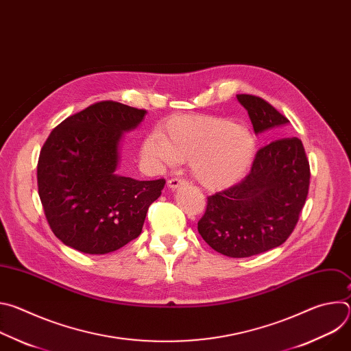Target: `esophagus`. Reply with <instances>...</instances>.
I'll return each instance as SVG.
<instances>
[{
  "mask_svg": "<svg viewBox=\"0 0 351 351\" xmlns=\"http://www.w3.org/2000/svg\"><path fill=\"white\" fill-rule=\"evenodd\" d=\"M167 184H168L169 189L175 190V189H178V187H180V186H184V184H186V180H183V179H180V178H171Z\"/></svg>",
  "mask_w": 351,
  "mask_h": 351,
  "instance_id": "1",
  "label": "esophagus"
}]
</instances>
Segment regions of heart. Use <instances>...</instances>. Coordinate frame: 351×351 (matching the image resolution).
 Instances as JSON below:
<instances>
[{
	"instance_id": "1",
	"label": "heart",
	"mask_w": 351,
	"mask_h": 351,
	"mask_svg": "<svg viewBox=\"0 0 351 351\" xmlns=\"http://www.w3.org/2000/svg\"><path fill=\"white\" fill-rule=\"evenodd\" d=\"M143 153L158 167L189 160L199 184L221 190L245 175L256 154V137L247 125L228 118L186 115L171 119L162 133H149Z\"/></svg>"
}]
</instances>
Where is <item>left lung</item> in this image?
I'll return each mask as SVG.
<instances>
[{
    "mask_svg": "<svg viewBox=\"0 0 351 351\" xmlns=\"http://www.w3.org/2000/svg\"><path fill=\"white\" fill-rule=\"evenodd\" d=\"M236 97L256 133L289 123L264 98ZM310 176L302 140L285 137L265 144L241 182L207 197L198 233L215 252L232 258L252 257L283 244L306 204Z\"/></svg>",
    "mask_w": 351,
    "mask_h": 351,
    "instance_id": "left-lung-1",
    "label": "left lung"
}]
</instances>
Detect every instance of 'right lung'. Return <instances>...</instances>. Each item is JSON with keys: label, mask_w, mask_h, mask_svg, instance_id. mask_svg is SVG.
Listing matches in <instances>:
<instances>
[{"label": "right lung", "mask_w": 351, "mask_h": 351, "mask_svg": "<svg viewBox=\"0 0 351 351\" xmlns=\"http://www.w3.org/2000/svg\"><path fill=\"white\" fill-rule=\"evenodd\" d=\"M145 110L117 101L94 103L49 133L37 164L47 222L66 245L107 254L136 239L165 179L134 180L117 173L119 140Z\"/></svg>", "instance_id": "right-lung-1"}]
</instances>
